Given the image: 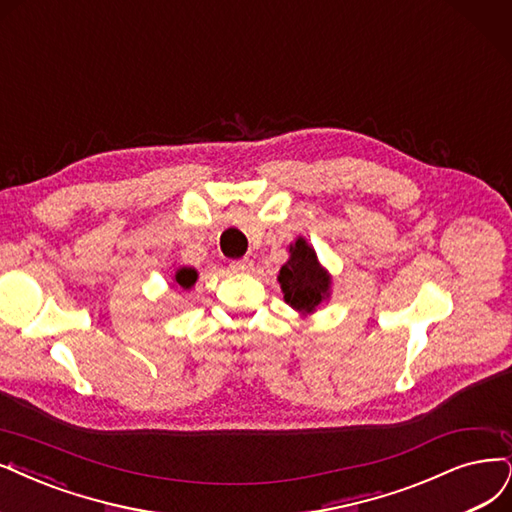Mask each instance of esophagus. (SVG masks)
Listing matches in <instances>:
<instances>
[{
	"label": "esophagus",
	"mask_w": 512,
	"mask_h": 512,
	"mask_svg": "<svg viewBox=\"0 0 512 512\" xmlns=\"http://www.w3.org/2000/svg\"><path fill=\"white\" fill-rule=\"evenodd\" d=\"M230 268L234 270V272H238V274H246V272H251L253 270V261L251 259H236V261H232L230 263Z\"/></svg>",
	"instance_id": "34e87169"
}]
</instances>
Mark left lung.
<instances>
[{
    "label": "left lung",
    "instance_id": "left-lung-1",
    "mask_svg": "<svg viewBox=\"0 0 512 512\" xmlns=\"http://www.w3.org/2000/svg\"><path fill=\"white\" fill-rule=\"evenodd\" d=\"M278 282L287 304L301 316L314 314L331 299L333 278L304 236L289 244V259L278 272Z\"/></svg>",
    "mask_w": 512,
    "mask_h": 512
}]
</instances>
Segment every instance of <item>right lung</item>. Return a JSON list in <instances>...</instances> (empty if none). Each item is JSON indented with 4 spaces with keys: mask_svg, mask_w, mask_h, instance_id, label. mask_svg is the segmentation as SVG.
<instances>
[{
    "mask_svg": "<svg viewBox=\"0 0 512 512\" xmlns=\"http://www.w3.org/2000/svg\"><path fill=\"white\" fill-rule=\"evenodd\" d=\"M196 280H198V270L196 268L181 266L173 274H170V282H173V287H177L179 291H185V293L194 289Z\"/></svg>",
    "mask_w": 512,
    "mask_h": 512,
    "instance_id": "add662e5",
    "label": "right lung"
}]
</instances>
